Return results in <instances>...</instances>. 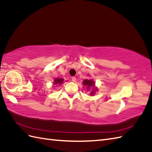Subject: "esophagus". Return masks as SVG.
Instances as JSON below:
<instances>
[{"label":"esophagus","mask_w":152,"mask_h":152,"mask_svg":"<svg viewBox=\"0 0 152 152\" xmlns=\"http://www.w3.org/2000/svg\"><path fill=\"white\" fill-rule=\"evenodd\" d=\"M72 80L74 82H75V80H76V78L75 77H72Z\"/></svg>","instance_id":"34e87169"}]
</instances>
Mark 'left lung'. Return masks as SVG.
<instances>
[{
    "mask_svg": "<svg viewBox=\"0 0 152 152\" xmlns=\"http://www.w3.org/2000/svg\"><path fill=\"white\" fill-rule=\"evenodd\" d=\"M83 83H84V85L86 87V89H87V91L89 90L90 87H94V82H93V80H84V82H83ZM95 89H96L94 88V91H95ZM94 91H92L91 93V94H90L91 96H93V95L94 94Z\"/></svg>",
    "mask_w": 152,
    "mask_h": 152,
    "instance_id": "1",
    "label": "left lung"
}]
</instances>
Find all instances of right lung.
<instances>
[{
    "instance_id": "right-lung-1",
    "label": "right lung",
    "mask_w": 152,
    "mask_h": 152,
    "mask_svg": "<svg viewBox=\"0 0 152 152\" xmlns=\"http://www.w3.org/2000/svg\"><path fill=\"white\" fill-rule=\"evenodd\" d=\"M63 80H64L63 79H55V80L54 81V84H55L56 86L61 84L63 83Z\"/></svg>"
}]
</instances>
